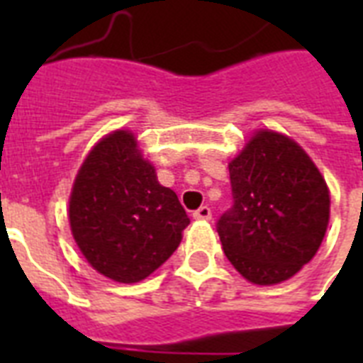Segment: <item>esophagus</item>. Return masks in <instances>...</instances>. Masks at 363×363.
<instances>
[{
  "label": "esophagus",
  "mask_w": 363,
  "mask_h": 363,
  "mask_svg": "<svg viewBox=\"0 0 363 363\" xmlns=\"http://www.w3.org/2000/svg\"><path fill=\"white\" fill-rule=\"evenodd\" d=\"M211 209L207 207V205H201L198 211H194V218L196 220H211Z\"/></svg>",
  "instance_id": "34e87169"
}]
</instances>
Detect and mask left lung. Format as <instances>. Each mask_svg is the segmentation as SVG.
Wrapping results in <instances>:
<instances>
[{
  "instance_id": "left-lung-1",
  "label": "left lung",
  "mask_w": 363,
  "mask_h": 363,
  "mask_svg": "<svg viewBox=\"0 0 363 363\" xmlns=\"http://www.w3.org/2000/svg\"><path fill=\"white\" fill-rule=\"evenodd\" d=\"M233 205L216 232L226 258L247 281L277 284L309 264L330 220L320 171L292 139L258 131L230 162Z\"/></svg>"
}]
</instances>
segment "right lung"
<instances>
[{
    "label": "right lung",
    "instance_id": "obj_1",
    "mask_svg": "<svg viewBox=\"0 0 363 363\" xmlns=\"http://www.w3.org/2000/svg\"><path fill=\"white\" fill-rule=\"evenodd\" d=\"M71 232L88 264L116 282H139L156 271L190 224L171 188L124 130L94 147L73 184Z\"/></svg>",
    "mask_w": 363,
    "mask_h": 363
}]
</instances>
